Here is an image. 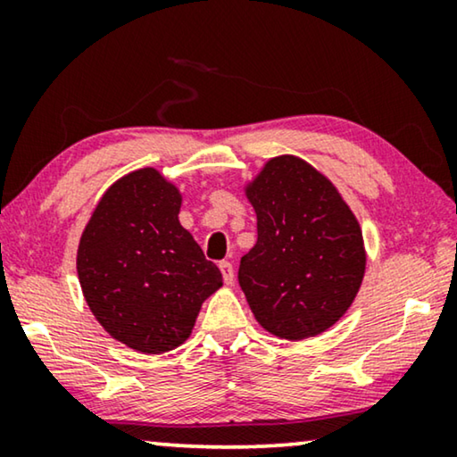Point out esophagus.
Returning <instances> with one entry per match:
<instances>
[{"label":"esophagus","mask_w":457,"mask_h":457,"mask_svg":"<svg viewBox=\"0 0 457 457\" xmlns=\"http://www.w3.org/2000/svg\"><path fill=\"white\" fill-rule=\"evenodd\" d=\"M218 268H220L224 283L233 285V280H235V268H233V264H230V262H220V264H218Z\"/></svg>","instance_id":"1"}]
</instances>
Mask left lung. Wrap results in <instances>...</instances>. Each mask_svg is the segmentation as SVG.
<instances>
[{"mask_svg":"<svg viewBox=\"0 0 457 457\" xmlns=\"http://www.w3.org/2000/svg\"><path fill=\"white\" fill-rule=\"evenodd\" d=\"M247 199L258 241L239 285L255 320L280 339L320 335L345 314L366 270L361 228L330 180L295 155L266 162Z\"/></svg>","mask_w":457,"mask_h":457,"instance_id":"8db88e82","label":"left lung"}]
</instances>
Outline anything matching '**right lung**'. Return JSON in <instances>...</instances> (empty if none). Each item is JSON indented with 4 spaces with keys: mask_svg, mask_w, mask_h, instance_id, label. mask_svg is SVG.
I'll return each instance as SVG.
<instances>
[{
    "mask_svg": "<svg viewBox=\"0 0 457 457\" xmlns=\"http://www.w3.org/2000/svg\"><path fill=\"white\" fill-rule=\"evenodd\" d=\"M180 193L154 168L116 180L79 243L80 289L99 324L141 353H164L191 335L199 308L222 287L179 222Z\"/></svg>",
    "mask_w": 457,
    "mask_h": 457,
    "instance_id": "right-lung-1",
    "label": "right lung"
}]
</instances>
